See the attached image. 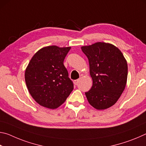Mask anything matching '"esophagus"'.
I'll use <instances>...</instances> for the list:
<instances>
[{"instance_id":"34e87169","label":"esophagus","mask_w":146,"mask_h":146,"mask_svg":"<svg viewBox=\"0 0 146 146\" xmlns=\"http://www.w3.org/2000/svg\"><path fill=\"white\" fill-rule=\"evenodd\" d=\"M78 81H79L78 79V80H74V81H73L74 84H75V85H77L78 83Z\"/></svg>"}]
</instances>
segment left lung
I'll list each match as a JSON object with an SVG mask.
<instances>
[{
    "instance_id": "obj_1",
    "label": "left lung",
    "mask_w": 146,
    "mask_h": 146,
    "mask_svg": "<svg viewBox=\"0 0 146 146\" xmlns=\"http://www.w3.org/2000/svg\"><path fill=\"white\" fill-rule=\"evenodd\" d=\"M81 49L88 58L93 80L91 90L85 93L89 103L98 110L111 107L126 85V60L120 49L111 44L99 42Z\"/></svg>"
}]
</instances>
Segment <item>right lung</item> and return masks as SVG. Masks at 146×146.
<instances>
[{
    "instance_id": "right-lung-1",
    "label": "right lung",
    "mask_w": 146,
    "mask_h": 146,
    "mask_svg": "<svg viewBox=\"0 0 146 146\" xmlns=\"http://www.w3.org/2000/svg\"><path fill=\"white\" fill-rule=\"evenodd\" d=\"M71 47L46 46L31 59L25 71L29 93L38 104L56 109L65 102L73 90L64 60Z\"/></svg>"
}]
</instances>
